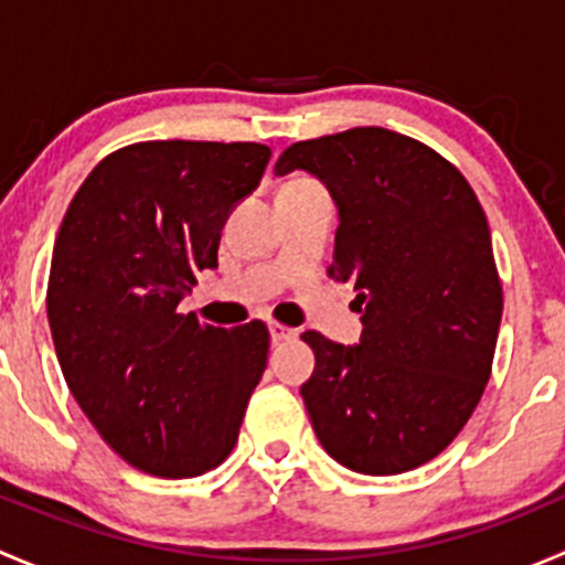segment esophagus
Segmentation results:
<instances>
[{
	"mask_svg": "<svg viewBox=\"0 0 565 565\" xmlns=\"http://www.w3.org/2000/svg\"><path fill=\"white\" fill-rule=\"evenodd\" d=\"M267 330H270V341H273V344H281V341H289L295 335L292 328H287V324H278V322L267 324Z\"/></svg>",
	"mask_w": 565,
	"mask_h": 565,
	"instance_id": "1",
	"label": "esophagus"
}]
</instances>
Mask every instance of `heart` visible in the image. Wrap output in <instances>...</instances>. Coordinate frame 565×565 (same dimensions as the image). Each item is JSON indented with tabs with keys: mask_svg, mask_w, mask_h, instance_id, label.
Masks as SVG:
<instances>
[{
	"mask_svg": "<svg viewBox=\"0 0 565 565\" xmlns=\"http://www.w3.org/2000/svg\"><path fill=\"white\" fill-rule=\"evenodd\" d=\"M306 185H315V182H309V180H292V182H289V185H284V188H306Z\"/></svg>",
	"mask_w": 565,
	"mask_h": 565,
	"instance_id": "b5f03b06",
	"label": "heart"
}]
</instances>
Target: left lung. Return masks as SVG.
<instances>
[{"label":"left lung","instance_id":"left-lung-1","mask_svg":"<svg viewBox=\"0 0 565 565\" xmlns=\"http://www.w3.org/2000/svg\"><path fill=\"white\" fill-rule=\"evenodd\" d=\"M278 177L309 172L339 210L328 276L355 284L361 341L306 330L300 385L319 443L363 476L435 459L492 372L503 287L487 215L459 169L388 128H350L287 147Z\"/></svg>","mask_w":565,"mask_h":565}]
</instances>
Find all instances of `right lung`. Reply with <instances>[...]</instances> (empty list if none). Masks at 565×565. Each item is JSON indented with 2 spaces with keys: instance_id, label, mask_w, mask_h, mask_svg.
<instances>
[{
  "instance_id": "right-lung-1",
  "label": "right lung",
  "mask_w": 565,
  "mask_h": 565,
  "mask_svg": "<svg viewBox=\"0 0 565 565\" xmlns=\"http://www.w3.org/2000/svg\"><path fill=\"white\" fill-rule=\"evenodd\" d=\"M267 161L254 141H141L104 158L62 218L51 339L78 407L136 470L193 478L235 448L270 335L177 306L218 267L221 230Z\"/></svg>"
}]
</instances>
